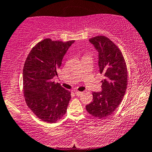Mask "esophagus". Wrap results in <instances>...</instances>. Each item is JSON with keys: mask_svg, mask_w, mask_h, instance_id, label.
Listing matches in <instances>:
<instances>
[{"mask_svg": "<svg viewBox=\"0 0 152 152\" xmlns=\"http://www.w3.org/2000/svg\"><path fill=\"white\" fill-rule=\"evenodd\" d=\"M83 93V92H79V91H75V95H80Z\"/></svg>", "mask_w": 152, "mask_h": 152, "instance_id": "obj_1", "label": "esophagus"}]
</instances>
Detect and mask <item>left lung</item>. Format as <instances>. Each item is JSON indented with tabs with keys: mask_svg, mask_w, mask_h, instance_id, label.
Segmentation results:
<instances>
[{
	"mask_svg": "<svg viewBox=\"0 0 152 152\" xmlns=\"http://www.w3.org/2000/svg\"><path fill=\"white\" fill-rule=\"evenodd\" d=\"M98 52V67L104 75L101 91L93 92V99L86 110L98 118L111 115L125 95L128 83L126 64L118 47L106 37L98 36L89 39Z\"/></svg>",
	"mask_w": 152,
	"mask_h": 152,
	"instance_id": "1",
	"label": "left lung"
}]
</instances>
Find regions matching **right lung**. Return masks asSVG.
Wrapping results in <instances>:
<instances>
[{"instance_id": "right-lung-1", "label": "right lung", "mask_w": 152, "mask_h": 152, "mask_svg": "<svg viewBox=\"0 0 152 152\" xmlns=\"http://www.w3.org/2000/svg\"><path fill=\"white\" fill-rule=\"evenodd\" d=\"M75 42L45 39L34 47L23 69V85L27 105L39 118L47 123L59 120L67 111L71 95L54 83L57 69L68 49Z\"/></svg>"}]
</instances>
